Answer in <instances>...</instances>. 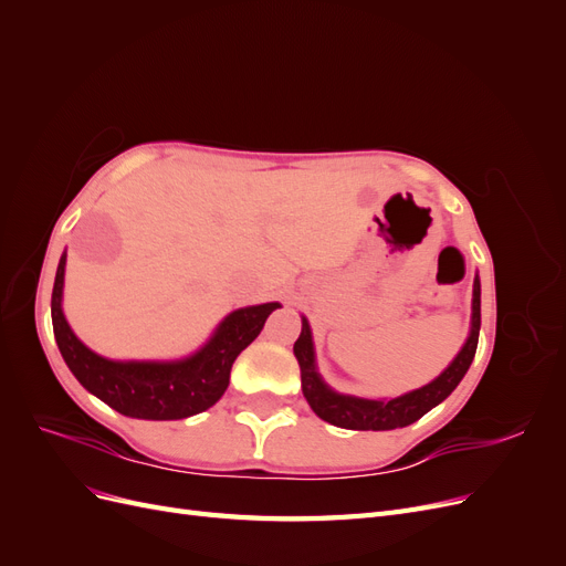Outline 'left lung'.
<instances>
[{"label":"left lung","mask_w":566,"mask_h":566,"mask_svg":"<svg viewBox=\"0 0 566 566\" xmlns=\"http://www.w3.org/2000/svg\"><path fill=\"white\" fill-rule=\"evenodd\" d=\"M479 325H482V285H479V279H474L472 328H470L468 342L462 345L451 366L430 385L401 394V397L361 399V397H349V394H337L335 389H331L323 382V378L316 370L310 321L302 316V333L293 347L302 370V391L314 413L335 427H345V430H373V432L397 430V427H406L410 422L420 420L427 410L439 406L458 387V382L465 378V373L476 352Z\"/></svg>","instance_id":"obj_1"}]
</instances>
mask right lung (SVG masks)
<instances>
[{"label": "right lung", "instance_id": "add662e5", "mask_svg": "<svg viewBox=\"0 0 566 566\" xmlns=\"http://www.w3.org/2000/svg\"><path fill=\"white\" fill-rule=\"evenodd\" d=\"M65 254L61 256L51 293V323L63 361L80 380L117 413L142 420H181L214 406L229 387L235 356L262 333L279 302L235 310L210 337L208 345L181 361H111L84 347L63 316Z\"/></svg>", "mask_w": 566, "mask_h": 566}]
</instances>
